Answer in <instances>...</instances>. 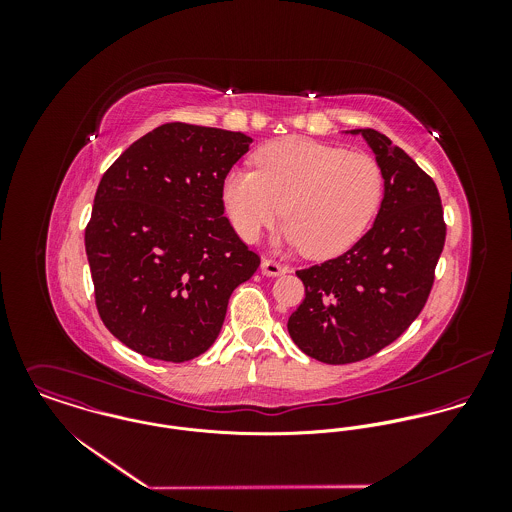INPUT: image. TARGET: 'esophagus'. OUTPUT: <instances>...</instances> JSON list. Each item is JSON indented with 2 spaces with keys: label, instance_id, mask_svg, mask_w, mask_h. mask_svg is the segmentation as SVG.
I'll return each instance as SVG.
<instances>
[{
  "label": "esophagus",
  "instance_id": "obj_1",
  "mask_svg": "<svg viewBox=\"0 0 512 512\" xmlns=\"http://www.w3.org/2000/svg\"><path fill=\"white\" fill-rule=\"evenodd\" d=\"M262 274H266V276H284V274H288V266H284L276 260H262Z\"/></svg>",
  "mask_w": 512,
  "mask_h": 512
}]
</instances>
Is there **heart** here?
I'll return each mask as SVG.
<instances>
[{
  "instance_id": "b5f03b06",
  "label": "heart",
  "mask_w": 512,
  "mask_h": 512,
  "mask_svg": "<svg viewBox=\"0 0 512 512\" xmlns=\"http://www.w3.org/2000/svg\"><path fill=\"white\" fill-rule=\"evenodd\" d=\"M382 199L384 173L372 155L307 138L262 147L256 171L236 167L222 181L226 215L242 240L256 242L284 211L282 240L311 258L351 248Z\"/></svg>"
}]
</instances>
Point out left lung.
I'll return each mask as SVG.
<instances>
[{
    "instance_id": "obj_1",
    "label": "left lung",
    "mask_w": 512,
    "mask_h": 512,
    "mask_svg": "<svg viewBox=\"0 0 512 512\" xmlns=\"http://www.w3.org/2000/svg\"><path fill=\"white\" fill-rule=\"evenodd\" d=\"M361 134L384 173L372 228L345 254L297 270L305 299L288 321L311 359L349 365L396 341L420 315L434 286L445 222L434 179L384 134Z\"/></svg>"
}]
</instances>
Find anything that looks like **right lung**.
Wrapping results in <instances>:
<instances>
[{
	"instance_id": "add662e5",
	"label": "right lung",
	"mask_w": 512,
	"mask_h": 512,
	"mask_svg": "<svg viewBox=\"0 0 512 512\" xmlns=\"http://www.w3.org/2000/svg\"><path fill=\"white\" fill-rule=\"evenodd\" d=\"M240 132L163 124L102 175L84 246L100 319L132 351L203 355L230 293L260 266L224 217L222 181L248 151Z\"/></svg>"
}]
</instances>
